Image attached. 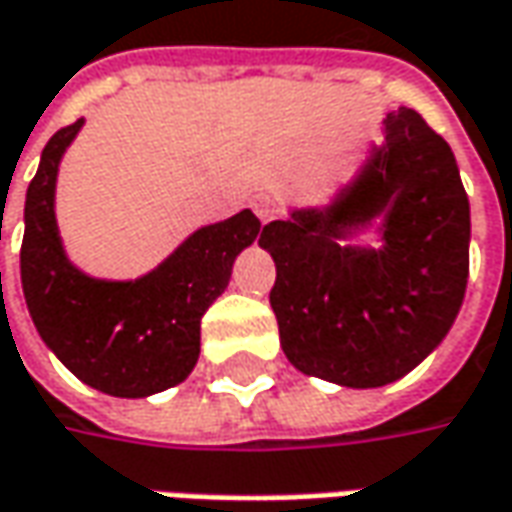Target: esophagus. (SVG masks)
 Returning <instances> with one entry per match:
<instances>
[{
	"label": "esophagus",
	"instance_id": "esophagus-1",
	"mask_svg": "<svg viewBox=\"0 0 512 512\" xmlns=\"http://www.w3.org/2000/svg\"><path fill=\"white\" fill-rule=\"evenodd\" d=\"M253 211H256V216H259L262 222H270V219L279 216V202L273 200V197H267V194H259V197L253 200Z\"/></svg>",
	"mask_w": 512,
	"mask_h": 512
}]
</instances>
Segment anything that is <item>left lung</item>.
<instances>
[{
	"label": "left lung",
	"instance_id": "obj_1",
	"mask_svg": "<svg viewBox=\"0 0 512 512\" xmlns=\"http://www.w3.org/2000/svg\"><path fill=\"white\" fill-rule=\"evenodd\" d=\"M366 230L377 249L345 245ZM259 245L276 262L270 307L298 372L346 389L394 383L442 344L468 287L471 205L454 152L400 106L327 205L273 219Z\"/></svg>",
	"mask_w": 512,
	"mask_h": 512
}]
</instances>
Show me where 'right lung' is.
Returning <instances> with one entry per match:
<instances>
[{"instance_id":"right-lung-1","label":"right lung","mask_w":512,"mask_h":512,"mask_svg":"<svg viewBox=\"0 0 512 512\" xmlns=\"http://www.w3.org/2000/svg\"><path fill=\"white\" fill-rule=\"evenodd\" d=\"M84 118L58 129L27 185L22 290L41 341L72 375L112 397H149L191 375L200 321L225 293L236 256L262 222L253 211L205 225L140 279H95L75 267L56 222L61 157Z\"/></svg>"}]
</instances>
